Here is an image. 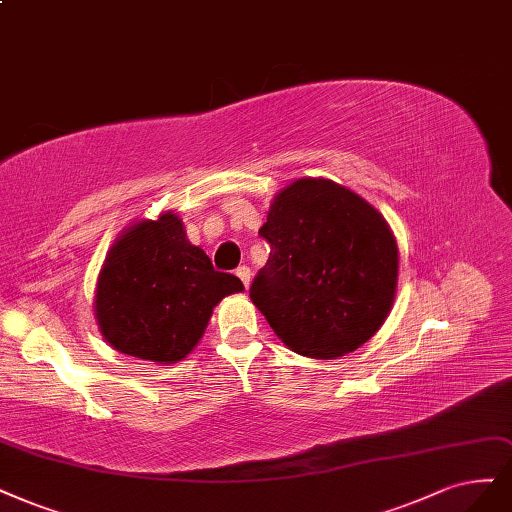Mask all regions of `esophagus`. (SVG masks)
<instances>
[{"label":"esophagus","instance_id":"obj_1","mask_svg":"<svg viewBox=\"0 0 512 512\" xmlns=\"http://www.w3.org/2000/svg\"><path fill=\"white\" fill-rule=\"evenodd\" d=\"M235 275L243 281V286L248 288L250 286V277H252V271H250V267H245V264H241V267L235 271Z\"/></svg>","mask_w":512,"mask_h":512}]
</instances>
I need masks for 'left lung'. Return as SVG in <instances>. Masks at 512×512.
<instances>
[{
  "label": "left lung",
  "mask_w": 512,
  "mask_h": 512,
  "mask_svg": "<svg viewBox=\"0 0 512 512\" xmlns=\"http://www.w3.org/2000/svg\"><path fill=\"white\" fill-rule=\"evenodd\" d=\"M260 235L271 254L250 298L286 347L332 360L383 326L396 298L398 245L354 190L298 178L273 197Z\"/></svg>",
  "instance_id": "8db88e82"
}]
</instances>
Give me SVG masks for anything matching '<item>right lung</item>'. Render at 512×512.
<instances>
[{
  "instance_id": "add662e5",
  "label": "right lung",
  "mask_w": 512,
  "mask_h": 512,
  "mask_svg": "<svg viewBox=\"0 0 512 512\" xmlns=\"http://www.w3.org/2000/svg\"><path fill=\"white\" fill-rule=\"evenodd\" d=\"M243 292L241 279L214 271L186 237L175 211L137 220L105 254L95 286V320L120 354L175 364L195 349L214 307Z\"/></svg>"
}]
</instances>
